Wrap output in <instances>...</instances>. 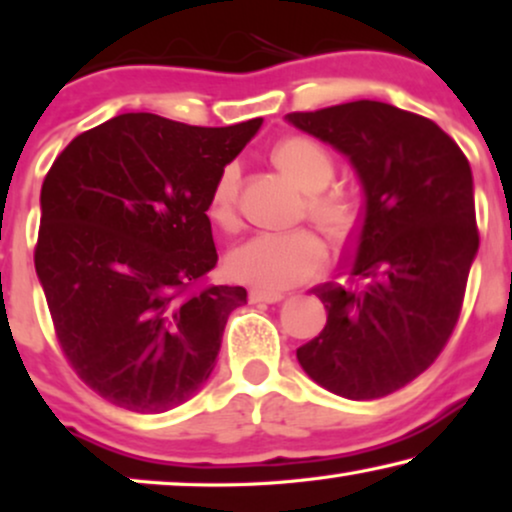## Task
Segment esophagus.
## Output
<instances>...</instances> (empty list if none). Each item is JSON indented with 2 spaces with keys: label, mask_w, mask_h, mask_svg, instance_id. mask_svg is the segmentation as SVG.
<instances>
[{
  "label": "esophagus",
  "mask_w": 512,
  "mask_h": 512,
  "mask_svg": "<svg viewBox=\"0 0 512 512\" xmlns=\"http://www.w3.org/2000/svg\"><path fill=\"white\" fill-rule=\"evenodd\" d=\"M285 299V296L278 294V292H262V289H250L248 294V301L250 303H278Z\"/></svg>",
  "instance_id": "esophagus-1"
}]
</instances>
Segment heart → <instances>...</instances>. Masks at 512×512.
<instances>
[{"mask_svg":"<svg viewBox=\"0 0 512 512\" xmlns=\"http://www.w3.org/2000/svg\"><path fill=\"white\" fill-rule=\"evenodd\" d=\"M273 163L308 193L305 207L319 225L331 234L352 230L356 207L340 190H324L335 177V163L329 151L310 137H287L273 149ZM239 197V167L225 165L207 197V220L213 230L234 232L239 227L236 213ZM329 259V250L319 234L312 230L259 232L232 248L225 257L227 271L248 285L264 292H282L312 280L322 273Z\"/></svg>","mask_w":512,"mask_h":512,"instance_id":"heart-1","label":"heart"}]
</instances>
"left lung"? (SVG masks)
Returning a JSON list of instances; mask_svg holds the SVG:
<instances>
[{
  "mask_svg": "<svg viewBox=\"0 0 512 512\" xmlns=\"http://www.w3.org/2000/svg\"><path fill=\"white\" fill-rule=\"evenodd\" d=\"M285 119L347 156L365 197L349 278L312 289L329 317L296 358L326 391L384 398L430 368L460 317L478 253L469 160L434 121L388 103Z\"/></svg>",
  "mask_w": 512,
  "mask_h": 512,
  "instance_id": "obj_1",
  "label": "left lung"
}]
</instances>
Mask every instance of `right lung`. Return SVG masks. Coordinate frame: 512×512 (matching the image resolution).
Here are the masks:
<instances>
[{
    "label": "right lung",
    "mask_w": 512,
    "mask_h": 512,
    "mask_svg": "<svg viewBox=\"0 0 512 512\" xmlns=\"http://www.w3.org/2000/svg\"><path fill=\"white\" fill-rule=\"evenodd\" d=\"M262 121L204 128L128 112L52 163L36 276L61 352L117 407H179L216 368L227 317L248 292L204 282L218 262L204 207Z\"/></svg>",
    "instance_id": "right-lung-1"
}]
</instances>
